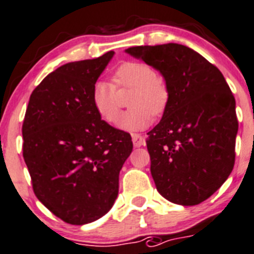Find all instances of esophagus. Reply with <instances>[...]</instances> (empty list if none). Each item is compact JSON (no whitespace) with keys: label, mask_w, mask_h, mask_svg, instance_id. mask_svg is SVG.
<instances>
[{"label":"esophagus","mask_w":254,"mask_h":254,"mask_svg":"<svg viewBox=\"0 0 254 254\" xmlns=\"http://www.w3.org/2000/svg\"><path fill=\"white\" fill-rule=\"evenodd\" d=\"M131 139H132V144H134L135 148H139V146H141L145 144V139H144L140 134H131Z\"/></svg>","instance_id":"esophagus-1"}]
</instances>
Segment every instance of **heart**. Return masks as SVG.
<instances>
[{
    "label": "heart",
    "mask_w": 254,
    "mask_h": 254,
    "mask_svg": "<svg viewBox=\"0 0 254 254\" xmlns=\"http://www.w3.org/2000/svg\"><path fill=\"white\" fill-rule=\"evenodd\" d=\"M118 90L132 89L130 109L122 118L120 125L127 130H141L151 123V115L159 116L167 110L170 99L169 86L155 68L141 61H127L118 66L113 84L96 81L91 90L95 111L108 124H116L120 116Z\"/></svg>",
    "instance_id": "1"
}]
</instances>
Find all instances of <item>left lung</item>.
<instances>
[{
    "label": "left lung",
    "mask_w": 254,
    "mask_h": 254,
    "mask_svg": "<svg viewBox=\"0 0 254 254\" xmlns=\"http://www.w3.org/2000/svg\"><path fill=\"white\" fill-rule=\"evenodd\" d=\"M164 76L169 104L148 132L150 172L169 202L195 205L214 194L236 160V100L222 72L184 45L127 50Z\"/></svg>",
    "instance_id": "obj_1"
}]
</instances>
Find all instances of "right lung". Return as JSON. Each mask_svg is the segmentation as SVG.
<instances>
[{"instance_id":"obj_1","label":"right lung","mask_w":254,"mask_h":254,"mask_svg":"<svg viewBox=\"0 0 254 254\" xmlns=\"http://www.w3.org/2000/svg\"><path fill=\"white\" fill-rule=\"evenodd\" d=\"M113 55L60 66L37 85L26 109L22 150L34 193L68 224L91 223L111 209L132 150L129 132L101 120L91 103Z\"/></svg>"}]
</instances>
